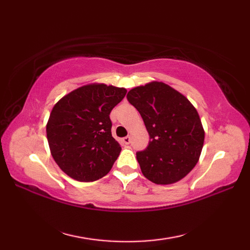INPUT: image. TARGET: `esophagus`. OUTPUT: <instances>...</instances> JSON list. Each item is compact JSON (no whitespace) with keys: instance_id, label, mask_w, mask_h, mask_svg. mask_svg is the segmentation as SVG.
Returning <instances> with one entry per match:
<instances>
[{"instance_id":"34e87169","label":"esophagus","mask_w":250,"mask_h":250,"mask_svg":"<svg viewBox=\"0 0 250 250\" xmlns=\"http://www.w3.org/2000/svg\"><path fill=\"white\" fill-rule=\"evenodd\" d=\"M122 142H124L125 144L128 145V144H130V143H131V137L130 136H125V137H124V139H122Z\"/></svg>"}]
</instances>
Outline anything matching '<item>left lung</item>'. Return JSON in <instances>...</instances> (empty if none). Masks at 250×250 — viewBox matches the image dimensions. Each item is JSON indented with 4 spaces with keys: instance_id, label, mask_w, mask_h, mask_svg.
<instances>
[{
    "instance_id": "obj_1",
    "label": "left lung",
    "mask_w": 250,
    "mask_h": 250,
    "mask_svg": "<svg viewBox=\"0 0 250 250\" xmlns=\"http://www.w3.org/2000/svg\"><path fill=\"white\" fill-rule=\"evenodd\" d=\"M129 102L139 110L150 141L136 152L142 173L157 185L184 178L198 163L204 130L190 101L168 84L152 82L131 89Z\"/></svg>"
}]
</instances>
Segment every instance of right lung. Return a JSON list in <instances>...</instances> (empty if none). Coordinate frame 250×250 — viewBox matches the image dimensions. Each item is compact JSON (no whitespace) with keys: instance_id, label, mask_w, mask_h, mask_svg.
Wrapping results in <instances>:
<instances>
[{"instance_id":"right-lung-1","label":"right lung","mask_w":250,"mask_h":250,"mask_svg":"<svg viewBox=\"0 0 250 250\" xmlns=\"http://www.w3.org/2000/svg\"><path fill=\"white\" fill-rule=\"evenodd\" d=\"M126 90L91 83L64 95L46 125L52 158L68 176L94 182L107 174L121 151L111 136L109 114Z\"/></svg>"}]
</instances>
